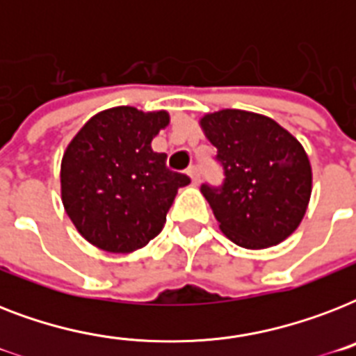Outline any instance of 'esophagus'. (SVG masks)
<instances>
[{
    "label": "esophagus",
    "instance_id": "obj_1",
    "mask_svg": "<svg viewBox=\"0 0 356 356\" xmlns=\"http://www.w3.org/2000/svg\"><path fill=\"white\" fill-rule=\"evenodd\" d=\"M190 175V179H192V183L197 184L200 183V168L197 166H190L188 172H186Z\"/></svg>",
    "mask_w": 356,
    "mask_h": 356
}]
</instances>
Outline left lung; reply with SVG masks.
Masks as SVG:
<instances>
[{
	"label": "left lung",
	"mask_w": 356,
	"mask_h": 356,
	"mask_svg": "<svg viewBox=\"0 0 356 356\" xmlns=\"http://www.w3.org/2000/svg\"><path fill=\"white\" fill-rule=\"evenodd\" d=\"M201 127L216 147L222 184H201L220 229L245 249L277 245L307 211L312 172L303 145L271 118L225 108Z\"/></svg>",
	"instance_id": "obj_1"
}]
</instances>
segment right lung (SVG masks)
I'll use <instances>...</instances> for the list:
<instances>
[{"label":"right lung","instance_id":"obj_1","mask_svg":"<svg viewBox=\"0 0 356 356\" xmlns=\"http://www.w3.org/2000/svg\"><path fill=\"white\" fill-rule=\"evenodd\" d=\"M168 114L116 107L96 114L63 156V203L83 236L111 253L144 248L161 233L188 175L172 172L151 140Z\"/></svg>","mask_w":356,"mask_h":356}]
</instances>
